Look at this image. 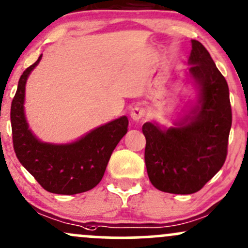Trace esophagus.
Wrapping results in <instances>:
<instances>
[{
    "label": "esophagus",
    "instance_id": "esophagus-1",
    "mask_svg": "<svg viewBox=\"0 0 248 248\" xmlns=\"http://www.w3.org/2000/svg\"><path fill=\"white\" fill-rule=\"evenodd\" d=\"M145 114L146 111L143 108L135 106V107L132 108V110H130V118L134 120V121H140V120H143V118H145Z\"/></svg>",
    "mask_w": 248,
    "mask_h": 248
}]
</instances>
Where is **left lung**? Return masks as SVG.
<instances>
[{"label": "left lung", "mask_w": 248, "mask_h": 248, "mask_svg": "<svg viewBox=\"0 0 248 248\" xmlns=\"http://www.w3.org/2000/svg\"><path fill=\"white\" fill-rule=\"evenodd\" d=\"M188 76L197 105L175 127L146 122L145 162L152 185L173 194L198 192L219 172L227 155L232 126L230 91L207 49L192 40Z\"/></svg>", "instance_id": "1"}]
</instances>
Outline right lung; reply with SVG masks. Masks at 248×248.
<instances>
[{"mask_svg":"<svg viewBox=\"0 0 248 248\" xmlns=\"http://www.w3.org/2000/svg\"><path fill=\"white\" fill-rule=\"evenodd\" d=\"M41 58L21 75L13 99L14 151L23 167L48 192L64 195L87 192L101 181L111 153L128 130V119L113 120L74 142L55 145L40 141L29 129L23 105L27 78Z\"/></svg>","mask_w":248,"mask_h":248,"instance_id":"right-lung-1","label":"right lung"}]
</instances>
